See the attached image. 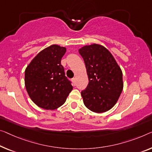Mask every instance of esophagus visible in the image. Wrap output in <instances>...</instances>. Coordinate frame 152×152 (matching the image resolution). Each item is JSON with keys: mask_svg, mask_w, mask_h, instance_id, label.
Masks as SVG:
<instances>
[{"mask_svg": "<svg viewBox=\"0 0 152 152\" xmlns=\"http://www.w3.org/2000/svg\"><path fill=\"white\" fill-rule=\"evenodd\" d=\"M72 82H73V83L74 84V85H76V78H73L72 79Z\"/></svg>", "mask_w": 152, "mask_h": 152, "instance_id": "esophagus-1", "label": "esophagus"}]
</instances>
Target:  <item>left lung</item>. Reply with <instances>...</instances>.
Masks as SVG:
<instances>
[{"instance_id":"1","label":"left lung","mask_w":152,"mask_h":152,"mask_svg":"<svg viewBox=\"0 0 152 152\" xmlns=\"http://www.w3.org/2000/svg\"><path fill=\"white\" fill-rule=\"evenodd\" d=\"M85 63L89 84L81 91L83 102L95 113H104L117 103L123 90L122 72L111 53L101 45L79 49Z\"/></svg>"}]
</instances>
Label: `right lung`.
<instances>
[{"label": "right lung", "mask_w": 152, "mask_h": 152, "mask_svg": "<svg viewBox=\"0 0 152 152\" xmlns=\"http://www.w3.org/2000/svg\"><path fill=\"white\" fill-rule=\"evenodd\" d=\"M65 52V48L52 45L38 53L26 68V89L32 101L40 108H58L73 89L61 64Z\"/></svg>", "instance_id": "right-lung-1"}]
</instances>
